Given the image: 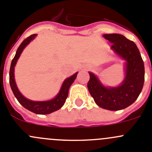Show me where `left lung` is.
Instances as JSON below:
<instances>
[{
	"mask_svg": "<svg viewBox=\"0 0 152 152\" xmlns=\"http://www.w3.org/2000/svg\"><path fill=\"white\" fill-rule=\"evenodd\" d=\"M112 44L110 49L125 60V78L119 86L106 87L89 72L88 88L98 106L109 110H119L133 104L139 96L145 80V68L140 53L134 42L120 34H104Z\"/></svg>",
	"mask_w": 152,
	"mask_h": 152,
	"instance_id": "8db88e82",
	"label": "left lung"
}]
</instances>
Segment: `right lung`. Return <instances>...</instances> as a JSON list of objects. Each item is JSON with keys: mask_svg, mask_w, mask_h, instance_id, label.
Listing matches in <instances>:
<instances>
[{"mask_svg": "<svg viewBox=\"0 0 152 152\" xmlns=\"http://www.w3.org/2000/svg\"><path fill=\"white\" fill-rule=\"evenodd\" d=\"M36 35V34H33V35H31L30 36L26 38V39L23 41V42L20 44V46L18 48L15 56L12 61L11 66H10V85L15 96L23 107H24L25 108L30 110V111L33 112V113H37V114H48V113H51L56 111V110H58V109H60L64 105V103L65 102L66 99L68 96L69 88L76 79L78 72L73 74V76L67 78L63 82L59 92L52 99L48 100V101H32V100L28 99L26 97L23 96L21 93L19 91L17 85H16L15 80V66L17 63L18 59L20 57V54L23 52V49L35 39Z\"/></svg>", "mask_w": 152, "mask_h": 152, "instance_id": "right-lung-1", "label": "right lung"}]
</instances>
